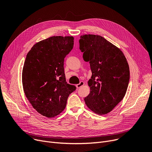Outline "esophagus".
<instances>
[{
  "label": "esophagus",
  "mask_w": 152,
  "mask_h": 152,
  "mask_svg": "<svg viewBox=\"0 0 152 152\" xmlns=\"http://www.w3.org/2000/svg\"><path fill=\"white\" fill-rule=\"evenodd\" d=\"M84 85V83L83 81H80L79 84H78L76 85V87H77V88H79L80 87H81L83 86Z\"/></svg>",
  "instance_id": "34e87169"
}]
</instances>
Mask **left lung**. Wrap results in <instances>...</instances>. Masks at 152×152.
<instances>
[{"label":"left lung","mask_w":152,"mask_h":152,"mask_svg":"<svg viewBox=\"0 0 152 152\" xmlns=\"http://www.w3.org/2000/svg\"><path fill=\"white\" fill-rule=\"evenodd\" d=\"M80 38L79 49L92 73L85 103L95 113L106 114L126 94L129 80L128 62L122 50L103 37L86 34Z\"/></svg>","instance_id":"1"}]
</instances>
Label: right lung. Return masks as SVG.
Returning <instances> with one entry per match:
<instances>
[{
    "label": "right lung",
    "instance_id": "add662e5",
    "mask_svg": "<svg viewBox=\"0 0 152 152\" xmlns=\"http://www.w3.org/2000/svg\"><path fill=\"white\" fill-rule=\"evenodd\" d=\"M73 45V37L54 36L35 44L26 56L22 73L24 92L33 107L46 117L61 113L69 95L76 90L67 84L64 67Z\"/></svg>",
    "mask_w": 152,
    "mask_h": 152
}]
</instances>
